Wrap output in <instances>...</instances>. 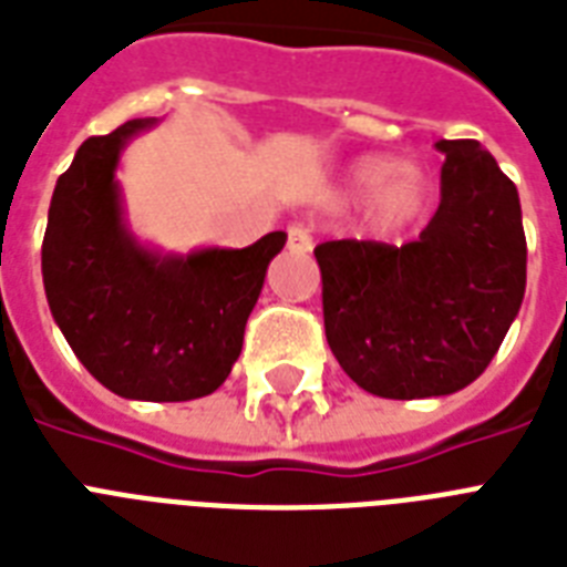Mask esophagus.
<instances>
[{"label":"esophagus","mask_w":567,"mask_h":567,"mask_svg":"<svg viewBox=\"0 0 567 567\" xmlns=\"http://www.w3.org/2000/svg\"><path fill=\"white\" fill-rule=\"evenodd\" d=\"M315 241L308 236V229L302 227H291L288 229V250L291 252H311Z\"/></svg>","instance_id":"obj_1"}]
</instances>
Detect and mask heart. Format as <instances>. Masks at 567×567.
Masks as SVG:
<instances>
[{"mask_svg":"<svg viewBox=\"0 0 567 567\" xmlns=\"http://www.w3.org/2000/svg\"><path fill=\"white\" fill-rule=\"evenodd\" d=\"M343 195L370 197V224L379 236H402L425 218L434 200V179L416 163H395L384 154L361 156L343 174Z\"/></svg>","mask_w":567,"mask_h":567,"instance_id":"obj_1","label":"heart"}]
</instances>
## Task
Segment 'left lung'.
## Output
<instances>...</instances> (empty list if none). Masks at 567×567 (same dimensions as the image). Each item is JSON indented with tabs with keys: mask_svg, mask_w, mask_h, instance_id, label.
<instances>
[{
	"mask_svg": "<svg viewBox=\"0 0 567 567\" xmlns=\"http://www.w3.org/2000/svg\"><path fill=\"white\" fill-rule=\"evenodd\" d=\"M440 209L416 241H326V340L349 379L381 399L468 388L495 358L527 288L513 179L475 140H440Z\"/></svg>",
	"mask_w": 567,
	"mask_h": 567,
	"instance_id": "8db88e82",
	"label": "left lung"
}]
</instances>
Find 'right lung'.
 Instances as JSON below:
<instances>
[{
    "label": "right lung",
    "mask_w": 567,
    "mask_h": 567,
    "mask_svg": "<svg viewBox=\"0 0 567 567\" xmlns=\"http://www.w3.org/2000/svg\"><path fill=\"white\" fill-rule=\"evenodd\" d=\"M156 118H131L92 136L60 174L43 238L52 317L86 370L122 399L192 402L227 381L244 326L282 229L250 247L163 252L127 224L116 172L133 136Z\"/></svg>",
    "instance_id": "obj_1"
}]
</instances>
